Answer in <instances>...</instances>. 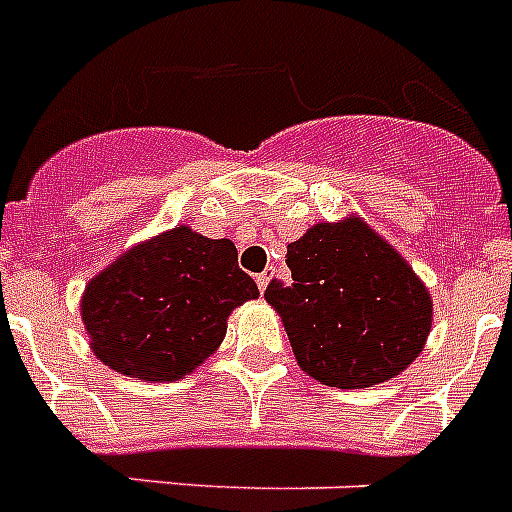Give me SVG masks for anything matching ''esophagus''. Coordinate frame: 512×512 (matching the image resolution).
<instances>
[{
	"label": "esophagus",
	"instance_id": "obj_1",
	"mask_svg": "<svg viewBox=\"0 0 512 512\" xmlns=\"http://www.w3.org/2000/svg\"><path fill=\"white\" fill-rule=\"evenodd\" d=\"M270 278H273V268H265L263 273L257 276V289H260V292H265V289H268Z\"/></svg>",
	"mask_w": 512,
	"mask_h": 512
}]
</instances>
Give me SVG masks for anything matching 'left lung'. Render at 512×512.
I'll list each match as a JSON object with an SVG mask.
<instances>
[{
  "label": "left lung",
  "instance_id": "1",
  "mask_svg": "<svg viewBox=\"0 0 512 512\" xmlns=\"http://www.w3.org/2000/svg\"><path fill=\"white\" fill-rule=\"evenodd\" d=\"M289 281L265 289L307 376L365 389L400 376L431 331V294L360 218L315 223L286 247Z\"/></svg>",
  "mask_w": 512,
  "mask_h": 512
}]
</instances>
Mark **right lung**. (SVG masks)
<instances>
[{
	"instance_id": "right-lung-1",
	"label": "right lung",
	"mask_w": 512,
	"mask_h": 512,
	"mask_svg": "<svg viewBox=\"0 0 512 512\" xmlns=\"http://www.w3.org/2000/svg\"><path fill=\"white\" fill-rule=\"evenodd\" d=\"M257 294L234 242L176 226L91 278L81 318L91 350L112 371L178 381L218 350L231 310Z\"/></svg>"
}]
</instances>
